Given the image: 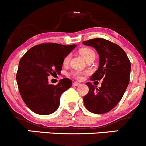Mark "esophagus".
<instances>
[{
  "label": "esophagus",
  "mask_w": 146,
  "mask_h": 146,
  "mask_svg": "<svg viewBox=\"0 0 146 146\" xmlns=\"http://www.w3.org/2000/svg\"><path fill=\"white\" fill-rule=\"evenodd\" d=\"M80 85V83L78 82H74L73 83V86H78V85Z\"/></svg>",
  "instance_id": "esophagus-1"
}]
</instances>
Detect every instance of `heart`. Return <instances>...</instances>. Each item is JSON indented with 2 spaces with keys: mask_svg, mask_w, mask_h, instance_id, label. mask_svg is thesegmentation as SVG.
<instances>
[{
  "mask_svg": "<svg viewBox=\"0 0 146 146\" xmlns=\"http://www.w3.org/2000/svg\"><path fill=\"white\" fill-rule=\"evenodd\" d=\"M79 52H80V55H81L86 60V61L90 58V57L92 56H95V52L93 51V50H92L91 48H81ZM70 54H68V55L66 56L64 58V61H63L64 64V65L68 64L69 61H70ZM87 73H88L87 72L80 71V70H73V71L70 72V76H71V77L74 78L76 79V80H80L83 78L84 75L87 74Z\"/></svg>",
  "mask_w": 146,
  "mask_h": 146,
  "instance_id": "obj_1",
  "label": "heart"
}]
</instances>
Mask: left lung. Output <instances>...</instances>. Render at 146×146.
I'll use <instances>...</instances> for the list:
<instances>
[{"instance_id": "obj_1", "label": "left lung", "mask_w": 146, "mask_h": 146, "mask_svg": "<svg viewBox=\"0 0 146 146\" xmlns=\"http://www.w3.org/2000/svg\"><path fill=\"white\" fill-rule=\"evenodd\" d=\"M82 44L93 46L100 56L99 68L90 80H103L99 88L87 82L89 92L84 96V104L90 112L104 114L121 100L130 80L131 62L123 48L107 39L95 38Z\"/></svg>"}]
</instances>
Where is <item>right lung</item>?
<instances>
[{"label": "right lung", "mask_w": 146, "mask_h": 146, "mask_svg": "<svg viewBox=\"0 0 146 146\" xmlns=\"http://www.w3.org/2000/svg\"><path fill=\"white\" fill-rule=\"evenodd\" d=\"M76 45L43 43L29 48L20 59L16 75L19 92L26 105L35 113L47 115L59 107L61 94L70 88L71 80L48 84V76L59 73L64 58Z\"/></svg>", "instance_id": "right-lung-1"}]
</instances>
